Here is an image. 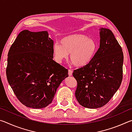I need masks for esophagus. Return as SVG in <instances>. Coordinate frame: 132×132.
I'll return each mask as SVG.
<instances>
[{"label": "esophagus", "mask_w": 132, "mask_h": 132, "mask_svg": "<svg viewBox=\"0 0 132 132\" xmlns=\"http://www.w3.org/2000/svg\"><path fill=\"white\" fill-rule=\"evenodd\" d=\"M72 73H73V71L70 70V69H69L68 71V75L69 76H72Z\"/></svg>", "instance_id": "1"}]
</instances>
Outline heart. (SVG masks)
I'll list each match as a JSON object with an SVG mask.
<instances>
[{"instance_id": "heart-1", "label": "heart", "mask_w": 132, "mask_h": 132, "mask_svg": "<svg viewBox=\"0 0 132 132\" xmlns=\"http://www.w3.org/2000/svg\"><path fill=\"white\" fill-rule=\"evenodd\" d=\"M61 45L56 43L53 46L55 60L61 63L69 58L77 68H82L92 61L97 50V44L94 39L81 34L67 35L61 39Z\"/></svg>"}]
</instances>
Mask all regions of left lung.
<instances>
[{"mask_svg":"<svg viewBox=\"0 0 132 132\" xmlns=\"http://www.w3.org/2000/svg\"><path fill=\"white\" fill-rule=\"evenodd\" d=\"M100 47L90 63L74 70L76 98L81 106L96 109L108 103L119 89L123 77V54L113 32L100 29Z\"/></svg>","mask_w":132,"mask_h":132,"instance_id":"8db88e82","label":"left lung"}]
</instances>
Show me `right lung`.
I'll return each mask as SVG.
<instances>
[{
	"mask_svg": "<svg viewBox=\"0 0 132 132\" xmlns=\"http://www.w3.org/2000/svg\"><path fill=\"white\" fill-rule=\"evenodd\" d=\"M53 41L47 31L19 33L9 51L6 76L18 100L39 109L52 102L68 70L53 60Z\"/></svg>",
	"mask_w": 132,
	"mask_h": 132,
	"instance_id": "right-lung-1",
	"label": "right lung"
}]
</instances>
